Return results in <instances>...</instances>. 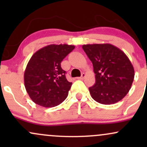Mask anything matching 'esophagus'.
Returning <instances> with one entry per match:
<instances>
[{"instance_id":"obj_1","label":"esophagus","mask_w":147,"mask_h":147,"mask_svg":"<svg viewBox=\"0 0 147 147\" xmlns=\"http://www.w3.org/2000/svg\"><path fill=\"white\" fill-rule=\"evenodd\" d=\"M86 77V74L85 73H82V76H81L80 77H77V79H84V78Z\"/></svg>"}]
</instances>
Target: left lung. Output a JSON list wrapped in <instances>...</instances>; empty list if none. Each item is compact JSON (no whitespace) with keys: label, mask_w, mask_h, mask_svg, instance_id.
I'll use <instances>...</instances> for the list:
<instances>
[{"label":"left lung","mask_w":147,"mask_h":147,"mask_svg":"<svg viewBox=\"0 0 147 147\" xmlns=\"http://www.w3.org/2000/svg\"><path fill=\"white\" fill-rule=\"evenodd\" d=\"M82 48L95 74V84L89 88L92 99L106 105L122 100L131 89L135 75L125 53L109 43L83 45Z\"/></svg>","instance_id":"1"}]
</instances>
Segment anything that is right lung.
Segmentation results:
<instances>
[{"mask_svg":"<svg viewBox=\"0 0 147 147\" xmlns=\"http://www.w3.org/2000/svg\"><path fill=\"white\" fill-rule=\"evenodd\" d=\"M75 45L52 44L43 47L32 56L24 72L27 92L35 104L50 108L66 99L72 86L65 77L61 63Z\"/></svg>","mask_w":147,"mask_h":147,"instance_id":"add662e5","label":"right lung"}]
</instances>
